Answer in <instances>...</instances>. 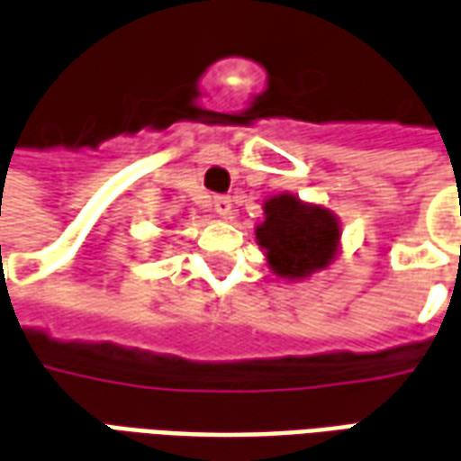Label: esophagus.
I'll return each instance as SVG.
<instances>
[{"label": "esophagus", "mask_w": 461, "mask_h": 461, "mask_svg": "<svg viewBox=\"0 0 461 461\" xmlns=\"http://www.w3.org/2000/svg\"><path fill=\"white\" fill-rule=\"evenodd\" d=\"M213 208H215V213L228 218V215H230V208H233V201H230L228 195H215Z\"/></svg>", "instance_id": "obj_1"}]
</instances>
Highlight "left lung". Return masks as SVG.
Here are the masks:
<instances>
[{"label": "left lung", "mask_w": 461, "mask_h": 461, "mask_svg": "<svg viewBox=\"0 0 461 461\" xmlns=\"http://www.w3.org/2000/svg\"><path fill=\"white\" fill-rule=\"evenodd\" d=\"M256 240L276 276L300 280L332 263L340 225L328 208L280 194L266 201V221L256 228Z\"/></svg>", "instance_id": "1"}]
</instances>
